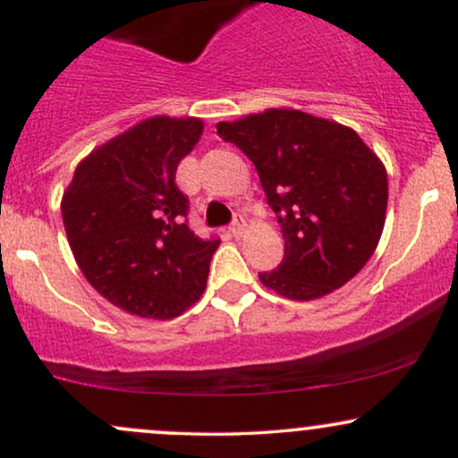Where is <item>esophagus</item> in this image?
Here are the masks:
<instances>
[{
  "mask_svg": "<svg viewBox=\"0 0 458 458\" xmlns=\"http://www.w3.org/2000/svg\"><path fill=\"white\" fill-rule=\"evenodd\" d=\"M230 233H233L236 239L247 233V222H245L243 215H239V213L234 215V222H233V225H230Z\"/></svg>",
  "mask_w": 458,
  "mask_h": 458,
  "instance_id": "obj_1",
  "label": "esophagus"
}]
</instances>
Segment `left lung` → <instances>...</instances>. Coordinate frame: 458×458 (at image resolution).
Listing matches in <instances>:
<instances>
[{
    "instance_id": "obj_1",
    "label": "left lung",
    "mask_w": 458,
    "mask_h": 458,
    "mask_svg": "<svg viewBox=\"0 0 458 458\" xmlns=\"http://www.w3.org/2000/svg\"><path fill=\"white\" fill-rule=\"evenodd\" d=\"M250 157L277 215L284 259L259 273L277 295L312 301L344 286L379 245L387 172L353 129L299 109H267L217 124Z\"/></svg>"
}]
</instances>
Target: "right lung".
Instances as JSON below:
<instances>
[{
  "label": "right lung",
  "instance_id": "obj_1",
  "mask_svg": "<svg viewBox=\"0 0 458 458\" xmlns=\"http://www.w3.org/2000/svg\"><path fill=\"white\" fill-rule=\"evenodd\" d=\"M202 129L198 118L141 120L79 163L62 196L79 269L94 291L135 317H181L207 288L219 239L189 230V199L174 182Z\"/></svg>",
  "mask_w": 458,
  "mask_h": 458
}]
</instances>
